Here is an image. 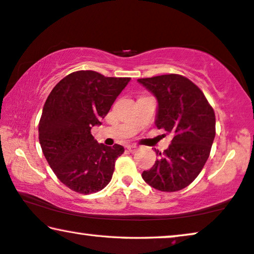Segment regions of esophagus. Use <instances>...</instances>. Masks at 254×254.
I'll return each instance as SVG.
<instances>
[{"instance_id": "1", "label": "esophagus", "mask_w": 254, "mask_h": 254, "mask_svg": "<svg viewBox=\"0 0 254 254\" xmlns=\"http://www.w3.org/2000/svg\"><path fill=\"white\" fill-rule=\"evenodd\" d=\"M127 148L128 151H131V153H133V151H135V150L138 149V147L135 146V145H127Z\"/></svg>"}]
</instances>
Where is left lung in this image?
<instances>
[{
    "mask_svg": "<svg viewBox=\"0 0 254 254\" xmlns=\"http://www.w3.org/2000/svg\"><path fill=\"white\" fill-rule=\"evenodd\" d=\"M138 82L157 99L155 124L172 135L169 148L142 179L161 191L187 187L202 171L215 137L213 108L197 85L178 74L139 78Z\"/></svg>",
    "mask_w": 254,
    "mask_h": 254,
    "instance_id": "1",
    "label": "left lung"
}]
</instances>
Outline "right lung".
<instances>
[{
  "label": "right lung",
  "instance_id": "right-lung-1",
  "mask_svg": "<svg viewBox=\"0 0 254 254\" xmlns=\"http://www.w3.org/2000/svg\"><path fill=\"white\" fill-rule=\"evenodd\" d=\"M130 79L78 70L49 94L39 123L41 148L57 178L71 190L92 194L111 181L124 148L98 143L91 128L100 126Z\"/></svg>",
  "mask_w": 254,
  "mask_h": 254
}]
</instances>
